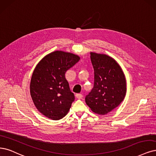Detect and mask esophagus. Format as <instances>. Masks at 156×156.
<instances>
[{
    "label": "esophagus",
    "instance_id": "1",
    "mask_svg": "<svg viewBox=\"0 0 156 156\" xmlns=\"http://www.w3.org/2000/svg\"><path fill=\"white\" fill-rule=\"evenodd\" d=\"M76 98H78V99H82L83 98V95L81 94H76Z\"/></svg>",
    "mask_w": 156,
    "mask_h": 156
}]
</instances>
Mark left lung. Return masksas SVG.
<instances>
[{
	"label": "left lung",
	"mask_w": 156,
	"mask_h": 156,
	"mask_svg": "<svg viewBox=\"0 0 156 156\" xmlns=\"http://www.w3.org/2000/svg\"><path fill=\"white\" fill-rule=\"evenodd\" d=\"M94 71V87L85 97L91 111L100 115L111 112L124 100L126 84L125 74L118 63L105 54L90 52Z\"/></svg>",
	"instance_id": "obj_1"
}]
</instances>
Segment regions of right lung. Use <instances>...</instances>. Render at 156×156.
Instances as JSON below:
<instances>
[{"mask_svg":"<svg viewBox=\"0 0 156 156\" xmlns=\"http://www.w3.org/2000/svg\"><path fill=\"white\" fill-rule=\"evenodd\" d=\"M80 59L76 55L56 51L45 56L34 68L30 94L36 108L45 117L58 120L68 113L74 96L65 73Z\"/></svg>","mask_w":156,"mask_h":156,"instance_id":"1","label":"right lung"}]
</instances>
